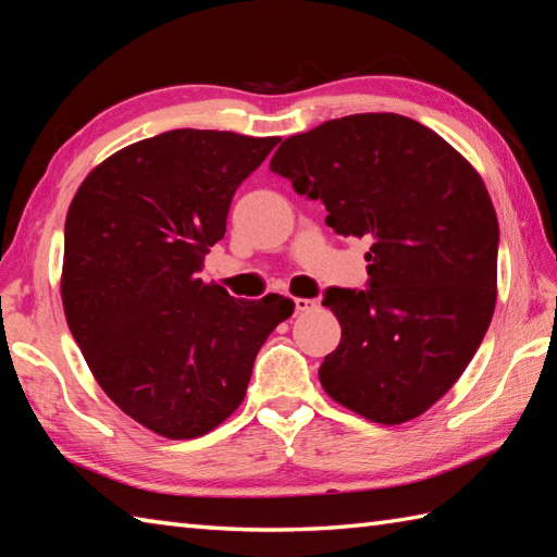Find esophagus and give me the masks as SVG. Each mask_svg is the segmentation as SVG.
Wrapping results in <instances>:
<instances>
[{"label":"esophagus","instance_id":"obj_1","mask_svg":"<svg viewBox=\"0 0 557 557\" xmlns=\"http://www.w3.org/2000/svg\"><path fill=\"white\" fill-rule=\"evenodd\" d=\"M294 309H297L299 313H309V311L318 309V301L315 299H301V297H297V299H294Z\"/></svg>","mask_w":557,"mask_h":557}]
</instances>
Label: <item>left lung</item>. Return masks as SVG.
<instances>
[{
  "instance_id": "left-lung-1",
  "label": "left lung",
  "mask_w": 557,
  "mask_h": 557,
  "mask_svg": "<svg viewBox=\"0 0 557 557\" xmlns=\"http://www.w3.org/2000/svg\"><path fill=\"white\" fill-rule=\"evenodd\" d=\"M270 170L371 242L369 287L325 292L342 339L325 393L375 423L417 419L481 345L498 287V218L479 172L429 126L351 114L282 140Z\"/></svg>"
}]
</instances>
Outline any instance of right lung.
I'll return each instance as SVG.
<instances>
[{"label":"right lung","instance_id":"add662e5","mask_svg":"<svg viewBox=\"0 0 557 557\" xmlns=\"http://www.w3.org/2000/svg\"><path fill=\"white\" fill-rule=\"evenodd\" d=\"M277 136L174 128L92 170L64 227L66 323L100 387L152 433L186 441L236 411L292 299H234L198 277L232 196Z\"/></svg>","mask_w":557,"mask_h":557}]
</instances>
